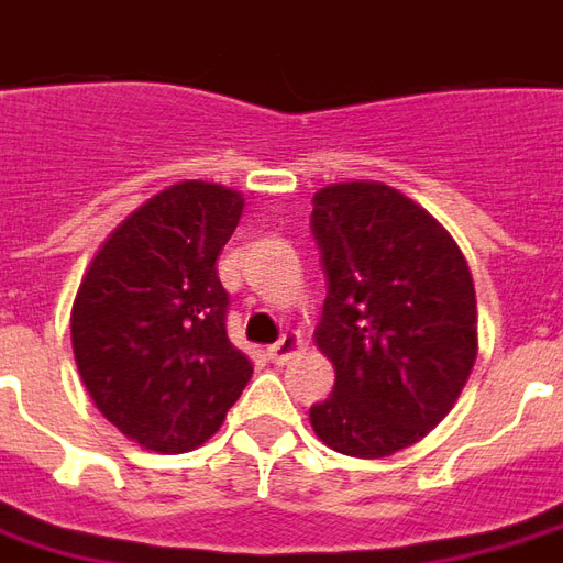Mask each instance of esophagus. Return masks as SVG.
I'll list each match as a JSON object with an SVG mask.
<instances>
[{"label":"esophagus","instance_id":"obj_1","mask_svg":"<svg viewBox=\"0 0 563 563\" xmlns=\"http://www.w3.org/2000/svg\"><path fill=\"white\" fill-rule=\"evenodd\" d=\"M301 344H305V341H301V335H298V332H289V335H283L277 344H271L268 360L277 365H286L289 360H292L295 353L301 350Z\"/></svg>","mask_w":563,"mask_h":563}]
</instances>
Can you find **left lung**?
<instances>
[{
  "instance_id": "obj_1",
  "label": "left lung",
  "mask_w": 563,
  "mask_h": 563,
  "mask_svg": "<svg viewBox=\"0 0 563 563\" xmlns=\"http://www.w3.org/2000/svg\"><path fill=\"white\" fill-rule=\"evenodd\" d=\"M310 225L329 277L313 338L335 365L310 427L338 454L390 457L442 423L470 380L473 274L445 228L384 183L320 188Z\"/></svg>"
}]
</instances>
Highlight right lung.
Masks as SVG:
<instances>
[{
	"instance_id": "right-lung-1",
	"label": "right lung",
	"mask_w": 563,
	"mask_h": 563,
	"mask_svg": "<svg viewBox=\"0 0 563 563\" xmlns=\"http://www.w3.org/2000/svg\"><path fill=\"white\" fill-rule=\"evenodd\" d=\"M243 195L186 179L136 207L90 258L73 301V353L90 399L131 442L183 454L213 435L253 377L228 341L216 258Z\"/></svg>"
}]
</instances>
